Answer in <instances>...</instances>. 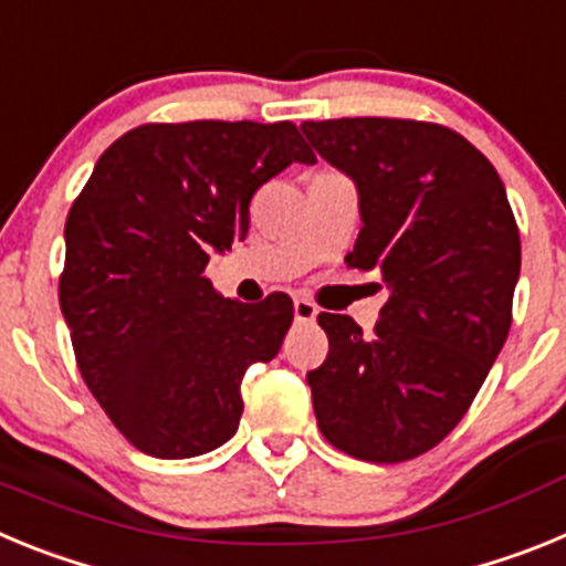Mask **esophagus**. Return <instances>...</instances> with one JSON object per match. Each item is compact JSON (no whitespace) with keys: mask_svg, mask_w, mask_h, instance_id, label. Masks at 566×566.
Returning a JSON list of instances; mask_svg holds the SVG:
<instances>
[{"mask_svg":"<svg viewBox=\"0 0 566 566\" xmlns=\"http://www.w3.org/2000/svg\"><path fill=\"white\" fill-rule=\"evenodd\" d=\"M314 317H317V306H314L312 300H294V319H297V323H314Z\"/></svg>","mask_w":566,"mask_h":566,"instance_id":"obj_1","label":"esophagus"}]
</instances>
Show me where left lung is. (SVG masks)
Listing matches in <instances>:
<instances>
[{"mask_svg":"<svg viewBox=\"0 0 566 566\" xmlns=\"http://www.w3.org/2000/svg\"><path fill=\"white\" fill-rule=\"evenodd\" d=\"M354 178L363 229L348 266L388 286L371 334L323 312L326 363L306 374L323 437L363 462H408L462 422L513 323L522 243L493 164L413 118L300 124Z\"/></svg>","mask_w":566,"mask_h":566,"instance_id":"left-lung-1","label":"left lung"}]
</instances>
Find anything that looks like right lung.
Here are the masks:
<instances>
[{
  "mask_svg": "<svg viewBox=\"0 0 566 566\" xmlns=\"http://www.w3.org/2000/svg\"><path fill=\"white\" fill-rule=\"evenodd\" d=\"M314 164L292 122L142 124L109 144L64 223L59 303L84 382L133 448L189 459L234 437L240 382L292 326L283 292L223 300L209 252L249 232V201Z\"/></svg>",
  "mask_w": 566,
  "mask_h": 566,
  "instance_id": "add662e5",
  "label": "right lung"
}]
</instances>
